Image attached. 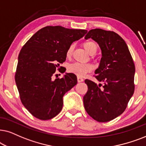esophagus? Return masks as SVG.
<instances>
[{
	"mask_svg": "<svg viewBox=\"0 0 146 146\" xmlns=\"http://www.w3.org/2000/svg\"><path fill=\"white\" fill-rule=\"evenodd\" d=\"M84 81V79H83L82 77H77V81H78L79 83H80V82H82V81Z\"/></svg>",
	"mask_w": 146,
	"mask_h": 146,
	"instance_id": "34e87169",
	"label": "esophagus"
}]
</instances>
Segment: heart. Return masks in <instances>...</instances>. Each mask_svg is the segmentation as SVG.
Masks as SVG:
<instances>
[{
    "label": "heart",
    "mask_w": 146,
    "mask_h": 146,
    "mask_svg": "<svg viewBox=\"0 0 146 146\" xmlns=\"http://www.w3.org/2000/svg\"><path fill=\"white\" fill-rule=\"evenodd\" d=\"M83 46L87 50V53L91 55L96 54L97 50H98V45L96 42L93 41H86L83 42ZM73 48H74V46L73 44L69 46L67 52H66L67 57H71L72 53H73ZM91 69H92V67L89 64H82L79 63H72L68 67V71L78 75L79 77L84 76L86 73L91 71Z\"/></svg>",
    "instance_id": "heart-1"
}]
</instances>
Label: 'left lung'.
Masks as SVG:
<instances>
[{
  "mask_svg": "<svg viewBox=\"0 0 146 146\" xmlns=\"http://www.w3.org/2000/svg\"><path fill=\"white\" fill-rule=\"evenodd\" d=\"M89 38L98 42L102 50L95 77L102 83L85 79L88 90L83 104L93 119L108 122L121 115L133 96L135 65L127 44L116 33L95 29L85 36V39Z\"/></svg>",
  "mask_w": 146,
  "mask_h": 146,
  "instance_id": "8db88e82",
  "label": "left lung"
}]
</instances>
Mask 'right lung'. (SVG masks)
Here are the masks:
<instances>
[{
    "label": "right lung",
    "mask_w": 146,
    "mask_h": 146,
    "mask_svg": "<svg viewBox=\"0 0 146 146\" xmlns=\"http://www.w3.org/2000/svg\"><path fill=\"white\" fill-rule=\"evenodd\" d=\"M83 29L47 26L38 31L21 48L15 82L21 102L34 117L52 119L63 108V97L77 83L76 75L66 73L53 79L56 69L66 60V52L87 33Z\"/></svg>",
    "instance_id": "obj_1"
}]
</instances>
